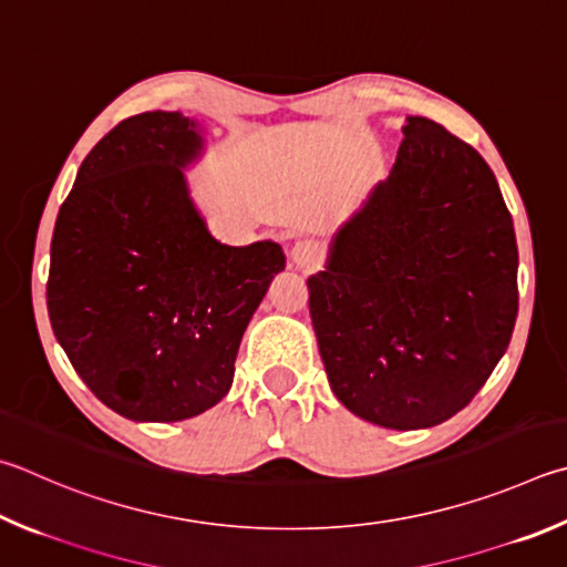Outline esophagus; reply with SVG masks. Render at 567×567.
<instances>
[{
  "instance_id": "1",
  "label": "esophagus",
  "mask_w": 567,
  "mask_h": 567,
  "mask_svg": "<svg viewBox=\"0 0 567 567\" xmlns=\"http://www.w3.org/2000/svg\"><path fill=\"white\" fill-rule=\"evenodd\" d=\"M322 243L312 240V238H305V240H297L295 248H292V260L295 265L300 267H315L319 260H322Z\"/></svg>"
}]
</instances>
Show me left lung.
<instances>
[{
  "instance_id": "8db88e82",
  "label": "left lung",
  "mask_w": 567,
  "mask_h": 567,
  "mask_svg": "<svg viewBox=\"0 0 567 567\" xmlns=\"http://www.w3.org/2000/svg\"><path fill=\"white\" fill-rule=\"evenodd\" d=\"M329 386L384 429H426L478 394L518 317V245L496 176L411 116L391 176L310 280Z\"/></svg>"
}]
</instances>
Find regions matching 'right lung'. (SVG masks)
Returning a JSON list of instances; mask_svg holds the SVG:
<instances>
[{
  "label": "right lung",
  "instance_id": "add662e5",
  "mask_svg": "<svg viewBox=\"0 0 567 567\" xmlns=\"http://www.w3.org/2000/svg\"><path fill=\"white\" fill-rule=\"evenodd\" d=\"M178 111L121 121L81 163L51 238L47 307L71 367L116 414L181 421L228 394L277 243L213 238L181 166L200 148Z\"/></svg>",
  "mask_w": 567,
  "mask_h": 567
}]
</instances>
